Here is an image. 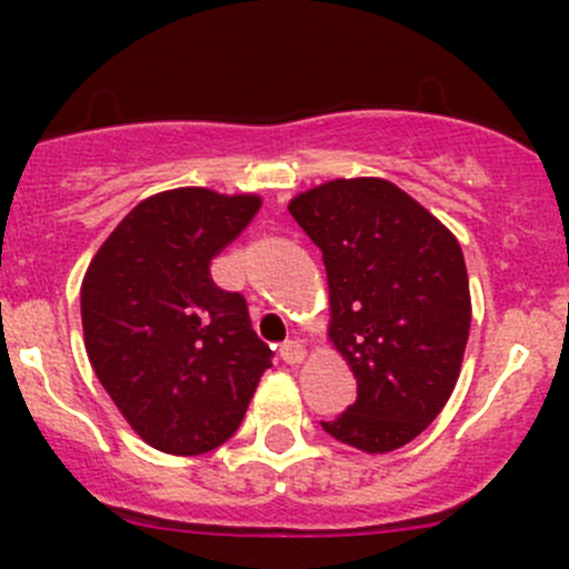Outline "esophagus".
I'll return each instance as SVG.
<instances>
[{
  "label": "esophagus",
  "instance_id": "esophagus-1",
  "mask_svg": "<svg viewBox=\"0 0 569 569\" xmlns=\"http://www.w3.org/2000/svg\"><path fill=\"white\" fill-rule=\"evenodd\" d=\"M280 358H283V363H289V366H300L302 360L308 358V352L302 349V343L286 341L283 347H280Z\"/></svg>",
  "mask_w": 569,
  "mask_h": 569
}]
</instances>
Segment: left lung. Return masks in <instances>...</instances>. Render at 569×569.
<instances>
[{
	"mask_svg": "<svg viewBox=\"0 0 569 569\" xmlns=\"http://www.w3.org/2000/svg\"><path fill=\"white\" fill-rule=\"evenodd\" d=\"M321 250L327 338L358 399L321 429L366 455L416 440L460 380L470 289L455 233L386 178H332L289 200Z\"/></svg>",
	"mask_w": 569,
	"mask_h": 569,
	"instance_id": "left-lung-1",
	"label": "left lung"
}]
</instances>
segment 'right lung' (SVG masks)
<instances>
[{
  "mask_svg": "<svg viewBox=\"0 0 569 569\" xmlns=\"http://www.w3.org/2000/svg\"><path fill=\"white\" fill-rule=\"evenodd\" d=\"M258 209L252 192L164 189L118 222L84 272L82 330L96 377L126 423L164 455L226 443L272 366L244 297L209 274Z\"/></svg>",
  "mask_w": 569,
  "mask_h": 569,
  "instance_id": "obj_1",
  "label": "right lung"
}]
</instances>
